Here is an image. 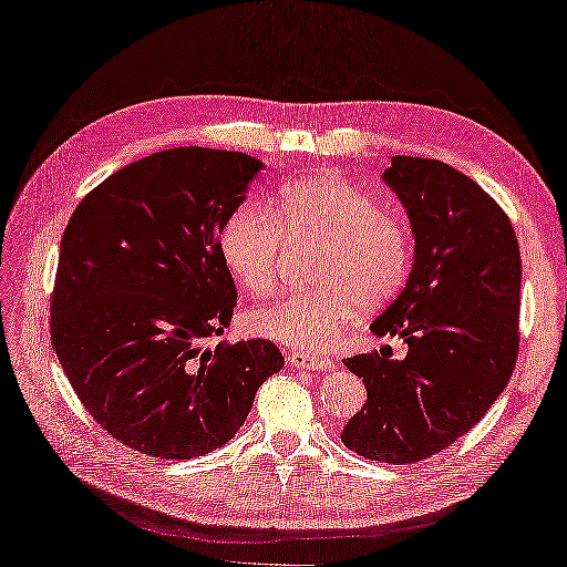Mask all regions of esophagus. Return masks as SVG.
Returning <instances> with one entry per match:
<instances>
[{
  "label": "esophagus",
  "mask_w": 567,
  "mask_h": 567,
  "mask_svg": "<svg viewBox=\"0 0 567 567\" xmlns=\"http://www.w3.org/2000/svg\"><path fill=\"white\" fill-rule=\"evenodd\" d=\"M288 365L300 368V370H331L334 363L329 358H320V355H310V353H291L288 355Z\"/></svg>",
  "instance_id": "obj_1"
}]
</instances>
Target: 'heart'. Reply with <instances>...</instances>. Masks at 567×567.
<instances>
[{"label":"heart","mask_w":567,"mask_h":567,"mask_svg":"<svg viewBox=\"0 0 567 567\" xmlns=\"http://www.w3.org/2000/svg\"><path fill=\"white\" fill-rule=\"evenodd\" d=\"M274 214L243 204L220 230V255L252 293L274 286L284 257V230L293 240H320L310 291H291L243 312L250 337L300 351H324L355 308L392 300L411 271V233L370 192L337 177L296 179L279 189Z\"/></svg>","instance_id":"b5f03b06"}]
</instances>
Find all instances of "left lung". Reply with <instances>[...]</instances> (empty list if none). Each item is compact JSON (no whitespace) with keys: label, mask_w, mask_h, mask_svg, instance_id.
Listing matches in <instances>:
<instances>
[{"label":"left lung","mask_w":567,"mask_h":567,"mask_svg":"<svg viewBox=\"0 0 567 567\" xmlns=\"http://www.w3.org/2000/svg\"><path fill=\"white\" fill-rule=\"evenodd\" d=\"M382 179L404 204L416 250L404 291L370 331L402 337L409 353L343 361L368 399L341 443L372 462L413 464L474 427L513 375L522 259L498 202L452 165L394 156Z\"/></svg>","instance_id":"8db88e82"}]
</instances>
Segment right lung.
<instances>
[{
  "instance_id": "right-lung-1",
  "label": "right lung",
  "mask_w": 567,
  "mask_h": 567,
  "mask_svg": "<svg viewBox=\"0 0 567 567\" xmlns=\"http://www.w3.org/2000/svg\"><path fill=\"white\" fill-rule=\"evenodd\" d=\"M261 168L240 151H158L91 189L64 228L52 349L91 416L148 457L226 445L284 368L267 339L204 347L238 300L220 230Z\"/></svg>"
}]
</instances>
